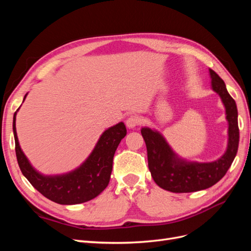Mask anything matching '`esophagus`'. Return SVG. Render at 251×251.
<instances>
[{
    "label": "esophagus",
    "instance_id": "34e87169",
    "mask_svg": "<svg viewBox=\"0 0 251 251\" xmlns=\"http://www.w3.org/2000/svg\"><path fill=\"white\" fill-rule=\"evenodd\" d=\"M141 124V119L137 115H132L126 120V125L128 128H134Z\"/></svg>",
    "mask_w": 251,
    "mask_h": 251
}]
</instances>
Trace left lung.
Returning a JSON list of instances; mask_svg holds the SVG:
<instances>
[{"label":"left lung","instance_id":"obj_1","mask_svg":"<svg viewBox=\"0 0 251 251\" xmlns=\"http://www.w3.org/2000/svg\"><path fill=\"white\" fill-rule=\"evenodd\" d=\"M212 91L220 96L228 123V141L225 153L215 161H188L179 157L160 132L144 126L141 135L146 141L148 162L151 177L158 186L172 193H193L206 189L221 180L228 171L239 147L238 109L227 92L223 79L209 69Z\"/></svg>","mask_w":251,"mask_h":251}]
</instances>
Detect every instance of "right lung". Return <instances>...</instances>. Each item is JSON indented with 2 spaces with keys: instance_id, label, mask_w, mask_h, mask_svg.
I'll list each match as a JSON object with an SVG mask.
<instances>
[{
  "instance_id": "obj_1",
  "label": "right lung",
  "mask_w": 251,
  "mask_h": 251,
  "mask_svg": "<svg viewBox=\"0 0 251 251\" xmlns=\"http://www.w3.org/2000/svg\"><path fill=\"white\" fill-rule=\"evenodd\" d=\"M18 111L14 113L12 124L18 163L23 175L43 196L58 204L73 205L94 199L108 186L114 154L126 135L123 121L101 134L92 153L78 168L60 175H44L33 168L20 147L16 127Z\"/></svg>"
}]
</instances>
